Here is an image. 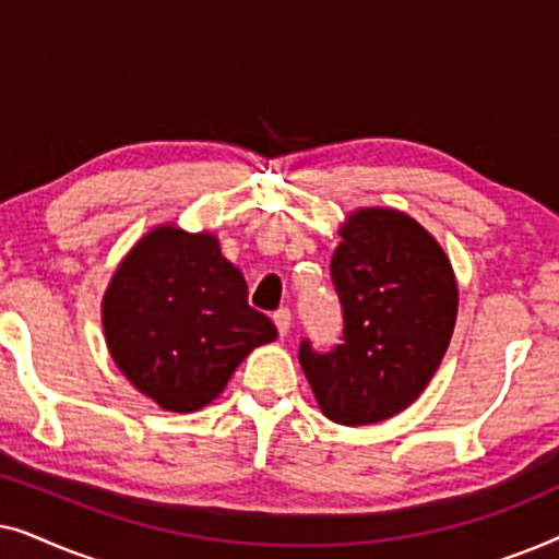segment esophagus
I'll return each mask as SVG.
<instances>
[{"label": "esophagus", "mask_w": 559, "mask_h": 559, "mask_svg": "<svg viewBox=\"0 0 559 559\" xmlns=\"http://www.w3.org/2000/svg\"><path fill=\"white\" fill-rule=\"evenodd\" d=\"M272 320H274V325H277L280 335H287L289 333V325H293V316H289L287 308H282V310L274 312Z\"/></svg>", "instance_id": "1"}]
</instances>
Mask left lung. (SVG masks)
<instances>
[{"label": "left lung", "instance_id": "left-lung-1", "mask_svg": "<svg viewBox=\"0 0 559 559\" xmlns=\"http://www.w3.org/2000/svg\"><path fill=\"white\" fill-rule=\"evenodd\" d=\"M331 274L343 305V343L300 346L318 407L338 425H377L425 392L457 318L453 264L423 224L396 209H356L341 228Z\"/></svg>", "mask_w": 559, "mask_h": 559}]
</instances>
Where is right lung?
Instances as JSON below:
<instances>
[{
  "instance_id": "right-lung-1",
  "label": "right lung",
  "mask_w": 559,
  "mask_h": 559,
  "mask_svg": "<svg viewBox=\"0 0 559 559\" xmlns=\"http://www.w3.org/2000/svg\"><path fill=\"white\" fill-rule=\"evenodd\" d=\"M247 293L216 234L159 224L111 274L102 300L106 348L147 400L165 412H198L251 350L277 338Z\"/></svg>"
}]
</instances>
